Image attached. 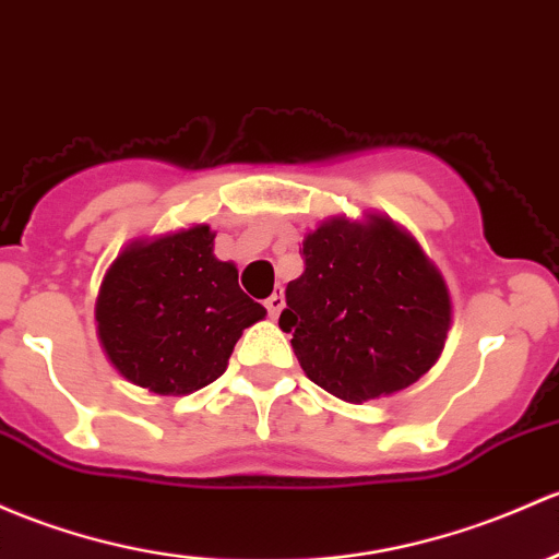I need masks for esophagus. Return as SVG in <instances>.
Returning a JSON list of instances; mask_svg holds the SVG:
<instances>
[{"label": "esophagus", "instance_id": "34e87169", "mask_svg": "<svg viewBox=\"0 0 559 559\" xmlns=\"http://www.w3.org/2000/svg\"><path fill=\"white\" fill-rule=\"evenodd\" d=\"M264 308H267V313L275 319V316L284 310V295H278V292H275V295H270L267 299H264Z\"/></svg>", "mask_w": 559, "mask_h": 559}]
</instances>
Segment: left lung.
<instances>
[{
    "label": "left lung",
    "instance_id": "8db88e82",
    "mask_svg": "<svg viewBox=\"0 0 559 559\" xmlns=\"http://www.w3.org/2000/svg\"><path fill=\"white\" fill-rule=\"evenodd\" d=\"M302 260L278 326L292 332L316 385L361 404L413 385L437 364L452 321L450 292L396 222L332 216L305 235Z\"/></svg>",
    "mask_w": 559,
    "mask_h": 559
}]
</instances>
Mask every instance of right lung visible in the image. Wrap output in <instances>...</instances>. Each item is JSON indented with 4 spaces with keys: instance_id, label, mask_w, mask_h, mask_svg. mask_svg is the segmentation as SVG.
Listing matches in <instances>:
<instances>
[{
    "instance_id": "1",
    "label": "right lung",
    "mask_w": 559,
    "mask_h": 559,
    "mask_svg": "<svg viewBox=\"0 0 559 559\" xmlns=\"http://www.w3.org/2000/svg\"><path fill=\"white\" fill-rule=\"evenodd\" d=\"M209 225L128 243L96 299V329L111 367L160 396H185L227 369L243 329L267 310L214 257Z\"/></svg>"
}]
</instances>
